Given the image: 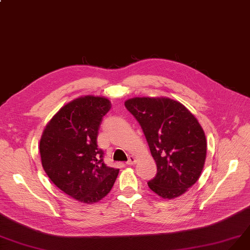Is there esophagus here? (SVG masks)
Wrapping results in <instances>:
<instances>
[{
  "label": "esophagus",
  "mask_w": 250,
  "mask_h": 250,
  "mask_svg": "<svg viewBox=\"0 0 250 250\" xmlns=\"http://www.w3.org/2000/svg\"><path fill=\"white\" fill-rule=\"evenodd\" d=\"M135 163H136V159L134 158V156H133V155H130V156H128V160H127L126 164H127V165H130V166H132V165H135Z\"/></svg>",
  "instance_id": "1"
}]
</instances>
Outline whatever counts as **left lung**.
<instances>
[{
  "label": "left lung",
  "instance_id": "obj_1",
  "mask_svg": "<svg viewBox=\"0 0 250 250\" xmlns=\"http://www.w3.org/2000/svg\"><path fill=\"white\" fill-rule=\"evenodd\" d=\"M125 106L140 124L156 163L149 188L164 199L181 196L198 181L206 160V137L197 118L169 98H133Z\"/></svg>",
  "mask_w": 250,
  "mask_h": 250
}]
</instances>
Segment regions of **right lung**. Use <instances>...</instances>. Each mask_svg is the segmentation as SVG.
Segmentation results:
<instances>
[{
  "mask_svg": "<svg viewBox=\"0 0 250 250\" xmlns=\"http://www.w3.org/2000/svg\"><path fill=\"white\" fill-rule=\"evenodd\" d=\"M110 108L103 97L74 100L51 118L40 140L45 173L61 190L85 204L103 199L119 172L107 167L97 144L99 126Z\"/></svg>",
  "mask_w": 250,
  "mask_h": 250,
  "instance_id": "right-lung-1",
  "label": "right lung"
}]
</instances>
